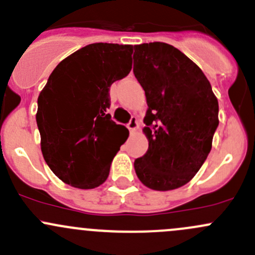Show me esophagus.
Returning a JSON list of instances; mask_svg holds the SVG:
<instances>
[{
	"instance_id": "34e87169",
	"label": "esophagus",
	"mask_w": 255,
	"mask_h": 255,
	"mask_svg": "<svg viewBox=\"0 0 255 255\" xmlns=\"http://www.w3.org/2000/svg\"><path fill=\"white\" fill-rule=\"evenodd\" d=\"M138 127H139V122H138V118L133 116V117L130 118L129 123H128V128H129L130 132H135V130L138 129Z\"/></svg>"
}]
</instances>
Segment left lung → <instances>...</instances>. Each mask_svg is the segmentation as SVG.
Here are the masks:
<instances>
[{"mask_svg": "<svg viewBox=\"0 0 255 255\" xmlns=\"http://www.w3.org/2000/svg\"><path fill=\"white\" fill-rule=\"evenodd\" d=\"M133 73L145 92L149 146L134 169L156 191L184 186L206 160L218 126V101L201 69L166 43L134 45Z\"/></svg>", "mask_w": 255, "mask_h": 255, "instance_id": "8db88e82", "label": "left lung"}]
</instances>
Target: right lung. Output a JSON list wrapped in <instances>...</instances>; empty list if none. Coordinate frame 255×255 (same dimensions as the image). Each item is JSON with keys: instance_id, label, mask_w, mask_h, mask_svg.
Here are the masks:
<instances>
[{"instance_id": "obj_1", "label": "right lung", "mask_w": 255, "mask_h": 255, "mask_svg": "<svg viewBox=\"0 0 255 255\" xmlns=\"http://www.w3.org/2000/svg\"><path fill=\"white\" fill-rule=\"evenodd\" d=\"M132 53V45H86L61 60L40 91L35 118L43 156L70 186L95 189L109 177L120 135L128 132L107 113L109 92L129 74Z\"/></svg>"}]
</instances>
